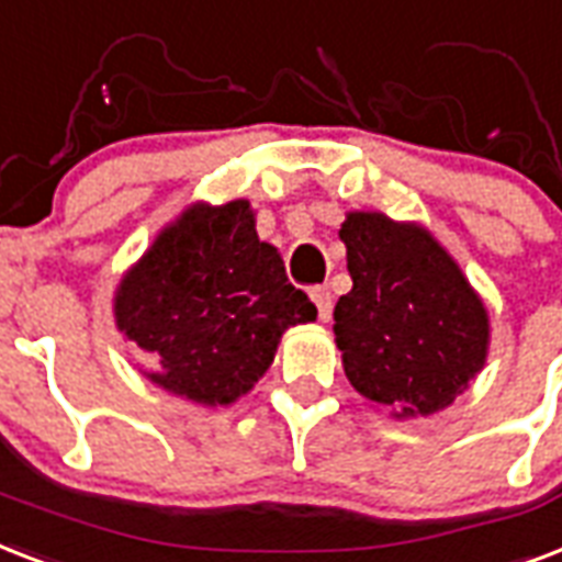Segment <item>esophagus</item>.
<instances>
[{
  "instance_id": "esophagus-1",
  "label": "esophagus",
  "mask_w": 562,
  "mask_h": 562,
  "mask_svg": "<svg viewBox=\"0 0 562 562\" xmlns=\"http://www.w3.org/2000/svg\"><path fill=\"white\" fill-rule=\"evenodd\" d=\"M311 299L316 304V311H319V319L328 322L330 319V290L328 286H313Z\"/></svg>"
}]
</instances>
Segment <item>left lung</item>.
Instances as JSON below:
<instances>
[{
	"mask_svg": "<svg viewBox=\"0 0 562 562\" xmlns=\"http://www.w3.org/2000/svg\"><path fill=\"white\" fill-rule=\"evenodd\" d=\"M351 290L334 307L342 369L395 416L442 411L484 369L490 316L430 232L355 211L340 228Z\"/></svg>",
	"mask_w": 562,
	"mask_h": 562,
	"instance_id": "1",
	"label": "left lung"
}]
</instances>
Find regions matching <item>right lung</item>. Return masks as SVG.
Here are the masks:
<instances>
[{
    "mask_svg": "<svg viewBox=\"0 0 562 562\" xmlns=\"http://www.w3.org/2000/svg\"><path fill=\"white\" fill-rule=\"evenodd\" d=\"M116 328L151 360V384L195 404H232L258 384L290 325L316 307L260 243L246 199L193 204L120 281Z\"/></svg>",
    "mask_w": 562,
    "mask_h": 562,
    "instance_id": "obj_1",
    "label": "right lung"
}]
</instances>
